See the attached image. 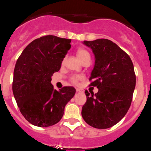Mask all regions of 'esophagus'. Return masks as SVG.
I'll list each match as a JSON object with an SVG mask.
<instances>
[{
    "instance_id": "1",
    "label": "esophagus",
    "mask_w": 151,
    "mask_h": 151,
    "mask_svg": "<svg viewBox=\"0 0 151 151\" xmlns=\"http://www.w3.org/2000/svg\"><path fill=\"white\" fill-rule=\"evenodd\" d=\"M76 92H83V91L82 90V89H78H78H76Z\"/></svg>"
}]
</instances>
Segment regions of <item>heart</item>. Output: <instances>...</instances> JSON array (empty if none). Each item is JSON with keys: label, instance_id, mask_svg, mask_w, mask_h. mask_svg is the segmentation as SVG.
I'll use <instances>...</instances> for the list:
<instances>
[{"label": "heart", "instance_id": "heart-1", "mask_svg": "<svg viewBox=\"0 0 151 151\" xmlns=\"http://www.w3.org/2000/svg\"><path fill=\"white\" fill-rule=\"evenodd\" d=\"M76 56H78V58L79 60H80L81 62H82V61H83V59H86V58L90 57V55H89V52H88L86 50H85L84 48H83V47H78V48L76 50ZM80 78H81V76H73V77H72V78L71 79H72L73 82H74V83H77L78 81Z\"/></svg>", "mask_w": 151, "mask_h": 151}]
</instances>
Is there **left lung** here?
<instances>
[{"instance_id":"obj_1","label":"left lung","mask_w":151,"mask_h":151,"mask_svg":"<svg viewBox=\"0 0 151 151\" xmlns=\"http://www.w3.org/2000/svg\"><path fill=\"white\" fill-rule=\"evenodd\" d=\"M95 55L90 86L98 92L85 91L86 102L81 115L87 124L104 129L120 121L131 106L136 75L131 58L117 45L107 39L83 41Z\"/></svg>"}]
</instances>
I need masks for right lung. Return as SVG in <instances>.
I'll use <instances>...</instances> for the list:
<instances>
[{
    "instance_id": "obj_1",
    "label": "right lung",
    "mask_w": 151,
    "mask_h": 151,
    "mask_svg": "<svg viewBox=\"0 0 151 151\" xmlns=\"http://www.w3.org/2000/svg\"><path fill=\"white\" fill-rule=\"evenodd\" d=\"M71 40L47 35L36 39L23 50L14 70L12 91L23 117L32 125L48 127L60 121L76 89H53L51 76L60 70Z\"/></svg>"
}]
</instances>
